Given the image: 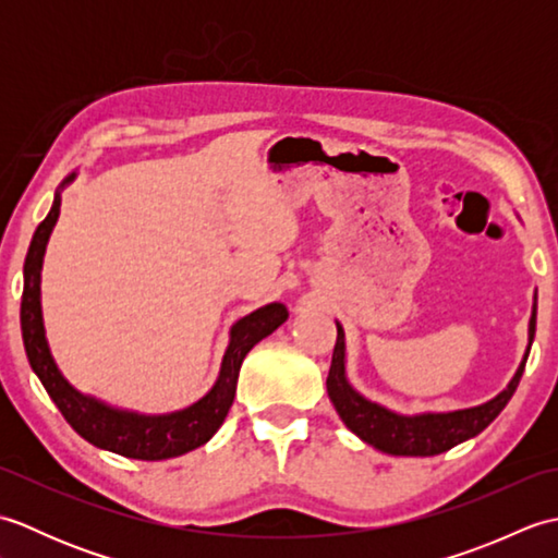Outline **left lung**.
<instances>
[{"instance_id": "8db88e82", "label": "left lung", "mask_w": 558, "mask_h": 558, "mask_svg": "<svg viewBox=\"0 0 558 558\" xmlns=\"http://www.w3.org/2000/svg\"><path fill=\"white\" fill-rule=\"evenodd\" d=\"M535 324H537V290L532 298V314L527 324V348L523 360H520L518 369L511 381L496 393L492 400L482 402L475 408L465 410H448V412H417V414H402L390 410L381 402H374L362 396L357 388L350 384L348 378V348H345V330L338 326V340L333 350V362H330V372L326 378L328 398L333 402L340 420L345 422L352 434H357L364 444L374 446L376 450L388 456H438L444 450L453 448L468 438L477 436L480 432L499 417V412L508 405L513 398L515 388L523 376L527 354L535 340Z\"/></svg>"}]
</instances>
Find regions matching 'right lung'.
<instances>
[{
	"label": "right lung",
	"mask_w": 558,
	"mask_h": 558,
	"mask_svg": "<svg viewBox=\"0 0 558 558\" xmlns=\"http://www.w3.org/2000/svg\"><path fill=\"white\" fill-rule=\"evenodd\" d=\"M78 172H71L54 192L52 208L47 218L38 225L28 246L26 264H23V300H21V333L26 345L28 362L35 376L40 378L47 396L52 398L64 420L74 426L78 436L86 438L96 448L110 450V453L134 458V460H168L184 456L189 450L204 446L210 436L220 429L232 408L236 378H240L242 362L256 342L268 338L272 330L288 322L286 304L270 302L260 310L242 316L230 328V340L225 348L220 372L216 384L210 386L204 398H198L189 408L146 414L126 408L110 405L90 393H83L59 369L47 330L43 322V292H40V272L47 242L62 208V192L76 180Z\"/></svg>",
	"instance_id": "right-lung-1"
}]
</instances>
